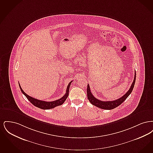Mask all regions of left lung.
Listing matches in <instances>:
<instances>
[{"instance_id": "1", "label": "left lung", "mask_w": 153, "mask_h": 153, "mask_svg": "<svg viewBox=\"0 0 153 153\" xmlns=\"http://www.w3.org/2000/svg\"><path fill=\"white\" fill-rule=\"evenodd\" d=\"M135 80H136V72H135V76H134V79L133 80V82L131 84V87L130 88L129 90L127 92V93L124 95L122 97L120 98L114 100V101H107V102H104L100 100L97 99L92 95V94L91 92V89L89 88V84H88L87 86V97L89 101L90 102L95 105L96 107L102 108L104 109H112L117 107H118L119 105H120L128 97V96L131 94V92L134 87L135 82Z\"/></svg>"}]
</instances>
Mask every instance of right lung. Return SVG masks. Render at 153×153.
Listing matches in <instances>:
<instances>
[{"instance_id": "right-lung-1", "label": "right lung", "mask_w": 153, "mask_h": 153, "mask_svg": "<svg viewBox=\"0 0 153 153\" xmlns=\"http://www.w3.org/2000/svg\"><path fill=\"white\" fill-rule=\"evenodd\" d=\"M72 81H71L68 87H67V89H66V94L65 95L62 97L61 99H58L57 100L55 101H53V102H45V101H42V100H38L35 98H33L31 96H30L29 95H27L22 89V88L21 87L19 83V88L21 89V91L22 92V94L25 95L27 99L29 100L31 103H32L34 106H36V107L41 108L42 109H49L53 108L57 106L58 105H62L65 101L66 99H67L68 95H69V88L71 86V82Z\"/></svg>"}]
</instances>
